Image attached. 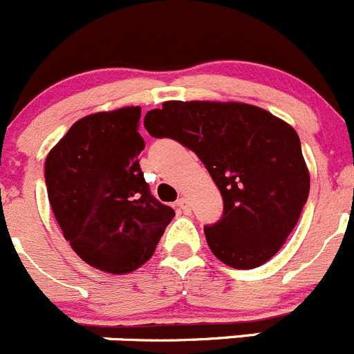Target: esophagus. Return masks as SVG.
<instances>
[{
  "label": "esophagus",
  "mask_w": 354,
  "mask_h": 354,
  "mask_svg": "<svg viewBox=\"0 0 354 354\" xmlns=\"http://www.w3.org/2000/svg\"><path fill=\"white\" fill-rule=\"evenodd\" d=\"M177 209L182 213H191V205H189V199L187 198H180L178 201L176 203Z\"/></svg>",
  "instance_id": "esophagus-1"
}]
</instances>
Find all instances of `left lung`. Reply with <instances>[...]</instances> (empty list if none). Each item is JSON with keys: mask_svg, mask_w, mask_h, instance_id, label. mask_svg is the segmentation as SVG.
<instances>
[{"mask_svg": "<svg viewBox=\"0 0 354 354\" xmlns=\"http://www.w3.org/2000/svg\"><path fill=\"white\" fill-rule=\"evenodd\" d=\"M145 127L192 149L222 192L223 216L205 227L220 261L250 270L284 246L310 192L299 136L288 122L239 101H165L146 113Z\"/></svg>", "mask_w": 354, "mask_h": 354, "instance_id": "left-lung-1", "label": "left lung"}]
</instances>
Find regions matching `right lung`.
<instances>
[{
	"instance_id": "right-lung-1",
	"label": "right lung",
	"mask_w": 354,
	"mask_h": 354,
	"mask_svg": "<svg viewBox=\"0 0 354 354\" xmlns=\"http://www.w3.org/2000/svg\"><path fill=\"white\" fill-rule=\"evenodd\" d=\"M141 108L97 111L77 120L44 163L48 199L63 237L80 260L129 274L153 257L176 216L149 192L138 156Z\"/></svg>"
}]
</instances>
